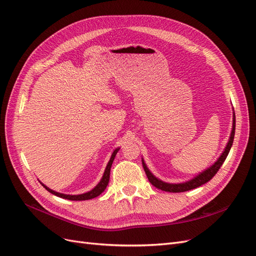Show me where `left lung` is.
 Listing matches in <instances>:
<instances>
[{
  "instance_id": "obj_1",
  "label": "left lung",
  "mask_w": 256,
  "mask_h": 256,
  "mask_svg": "<svg viewBox=\"0 0 256 256\" xmlns=\"http://www.w3.org/2000/svg\"><path fill=\"white\" fill-rule=\"evenodd\" d=\"M235 126H236V120H235V113L233 112V128H232V132H230V136L228 138V142L224 148L223 152L221 154V156L216 159V161L212 166H209L208 168H206L205 171L200 172L198 175H196V177H193L192 180H187L184 182H180V184H170V182H166L160 180L159 178H157L154 176L150 170L147 168V166L145 164V162L142 158V164L144 168V171L147 175V178H148L150 182L154 186V187L161 189L162 191H166V192H184V191H189L192 189H196L200 186H202L204 184H206L207 182H209L212 178L216 174V172L219 171V168H221V166L223 164V162L226 161L228 154L230 150V147L233 145V141H234V136H235Z\"/></svg>"
}]
</instances>
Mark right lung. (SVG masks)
I'll return each mask as SVG.
<instances>
[{"instance_id":"obj_1","label":"right lung","mask_w":256,"mask_h":256,"mask_svg":"<svg viewBox=\"0 0 256 256\" xmlns=\"http://www.w3.org/2000/svg\"><path fill=\"white\" fill-rule=\"evenodd\" d=\"M120 150V147H118V148H115V150L112 152V156L109 160V162H108V164L106 166V170H104V173L102 175V178L100 180V182H98V184L96 186V187L94 189H92L90 191L88 192H85V193H82V194H76V196H72V194H64V193H60V192H56V191H53L52 189L48 188L47 186L44 184L42 182H40L44 188H46V190H48L50 193H52V194L56 196H60V198H66V200H90V198H94L102 194V193L106 190L108 184H109V180H110V171H111V166H112V164L114 161V158L116 156V154H118V152Z\"/></svg>"}]
</instances>
